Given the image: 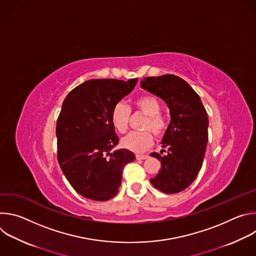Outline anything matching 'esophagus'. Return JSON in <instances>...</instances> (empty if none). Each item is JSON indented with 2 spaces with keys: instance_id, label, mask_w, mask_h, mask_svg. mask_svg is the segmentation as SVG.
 <instances>
[{
  "instance_id": "1",
  "label": "esophagus",
  "mask_w": 256,
  "mask_h": 256,
  "mask_svg": "<svg viewBox=\"0 0 256 256\" xmlns=\"http://www.w3.org/2000/svg\"><path fill=\"white\" fill-rule=\"evenodd\" d=\"M136 160H144V159H148L149 156L148 155H144V154H138L136 156Z\"/></svg>"
}]
</instances>
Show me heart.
<instances>
[{"instance_id": "b5f03b06", "label": "heart", "mask_w": 256, "mask_h": 256, "mask_svg": "<svg viewBox=\"0 0 256 256\" xmlns=\"http://www.w3.org/2000/svg\"><path fill=\"white\" fill-rule=\"evenodd\" d=\"M134 105L138 112L147 116L142 124V132H134L124 136L122 146L124 149L140 153L147 150L153 142V134L157 136H163L168 128L167 118L160 114L161 105L153 95H142L134 99ZM110 120L114 128L120 132H126L130 126V109L122 102L116 103L110 114Z\"/></svg>"}]
</instances>
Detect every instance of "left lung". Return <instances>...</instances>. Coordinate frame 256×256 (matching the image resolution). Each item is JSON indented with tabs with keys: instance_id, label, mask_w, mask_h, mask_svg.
I'll return each mask as SVG.
<instances>
[{
	"instance_id": "left-lung-1",
	"label": "left lung",
	"mask_w": 256,
	"mask_h": 256,
	"mask_svg": "<svg viewBox=\"0 0 256 256\" xmlns=\"http://www.w3.org/2000/svg\"><path fill=\"white\" fill-rule=\"evenodd\" d=\"M140 87L165 101L170 110V124L159 153H151L161 162V169L151 179L154 188L165 194H177L188 188L202 168L206 144L208 118L198 93L174 75L147 77Z\"/></svg>"
}]
</instances>
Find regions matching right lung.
I'll use <instances>...</instances> for the list:
<instances>
[{
    "instance_id": "right-lung-1",
    "label": "right lung",
    "mask_w": 256,
    "mask_h": 256,
    "mask_svg": "<svg viewBox=\"0 0 256 256\" xmlns=\"http://www.w3.org/2000/svg\"><path fill=\"white\" fill-rule=\"evenodd\" d=\"M138 79L89 80L64 98L56 120L58 161L66 178L84 198H112L122 170L134 160L126 149L112 150L118 136L110 120L114 106L134 88Z\"/></svg>"
}]
</instances>
